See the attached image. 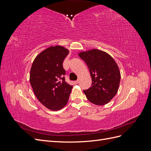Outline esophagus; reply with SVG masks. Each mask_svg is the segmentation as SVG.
I'll list each match as a JSON object with an SVG mask.
<instances>
[{"mask_svg":"<svg viewBox=\"0 0 151 151\" xmlns=\"http://www.w3.org/2000/svg\"><path fill=\"white\" fill-rule=\"evenodd\" d=\"M75 83L77 84H78L79 83V80L78 79V80H77V81H76V82H75Z\"/></svg>","mask_w":151,"mask_h":151,"instance_id":"34e87169","label":"esophagus"}]
</instances>
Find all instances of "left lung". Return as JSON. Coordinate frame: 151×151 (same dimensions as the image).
Masks as SVG:
<instances>
[{"instance_id":"1","label":"left lung","mask_w":151,"mask_h":151,"mask_svg":"<svg viewBox=\"0 0 151 151\" xmlns=\"http://www.w3.org/2000/svg\"><path fill=\"white\" fill-rule=\"evenodd\" d=\"M88 65L92 84L83 90L90 102L96 105L107 104L118 92L120 72L114 59L107 53L94 49L79 54Z\"/></svg>"}]
</instances>
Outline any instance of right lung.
I'll return each instance as SVG.
<instances>
[{"instance_id": "add662e5", "label": "right lung", "mask_w": 151, "mask_h": 151, "mask_svg": "<svg viewBox=\"0 0 151 151\" xmlns=\"http://www.w3.org/2000/svg\"><path fill=\"white\" fill-rule=\"evenodd\" d=\"M68 54V50L61 46L48 48L36 57L31 68L29 81L35 96L53 111L65 106L73 87L65 82L63 67Z\"/></svg>"}]
</instances>
